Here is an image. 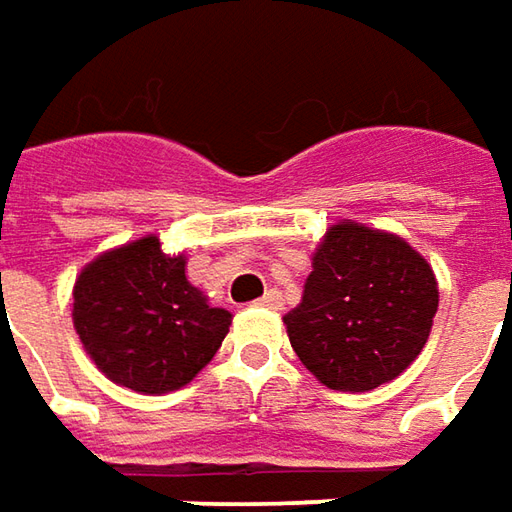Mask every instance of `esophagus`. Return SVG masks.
I'll return each instance as SVG.
<instances>
[{
	"mask_svg": "<svg viewBox=\"0 0 512 512\" xmlns=\"http://www.w3.org/2000/svg\"><path fill=\"white\" fill-rule=\"evenodd\" d=\"M259 305L270 307V310H282V305H285V299H282V293H279V290H267L265 296L259 299Z\"/></svg>",
	"mask_w": 512,
	"mask_h": 512,
	"instance_id": "1",
	"label": "esophagus"
}]
</instances>
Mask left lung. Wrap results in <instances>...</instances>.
Masks as SVG:
<instances>
[{
    "label": "left lung",
    "instance_id": "1",
    "mask_svg": "<svg viewBox=\"0 0 512 512\" xmlns=\"http://www.w3.org/2000/svg\"><path fill=\"white\" fill-rule=\"evenodd\" d=\"M439 310L430 262L402 236L353 219L313 250L302 302L285 313L299 362L342 393L393 382L419 359Z\"/></svg>",
    "mask_w": 512,
    "mask_h": 512
}]
</instances>
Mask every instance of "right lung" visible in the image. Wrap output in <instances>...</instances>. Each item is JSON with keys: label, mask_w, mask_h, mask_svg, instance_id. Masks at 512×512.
I'll return each mask as SVG.
<instances>
[{"label": "right lung", "mask_w": 512, "mask_h": 512, "mask_svg": "<svg viewBox=\"0 0 512 512\" xmlns=\"http://www.w3.org/2000/svg\"><path fill=\"white\" fill-rule=\"evenodd\" d=\"M230 322V310L187 282L185 253H165L156 233L99 253L73 285V327L90 362L145 396L193 382Z\"/></svg>", "instance_id": "1"}]
</instances>
